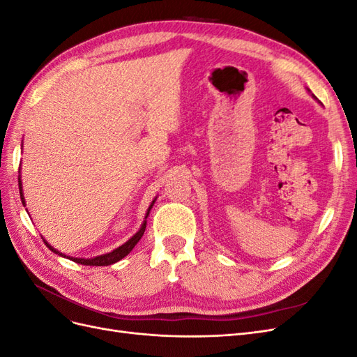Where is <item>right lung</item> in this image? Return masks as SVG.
Returning a JSON list of instances; mask_svg holds the SVG:
<instances>
[{
    "mask_svg": "<svg viewBox=\"0 0 357 357\" xmlns=\"http://www.w3.org/2000/svg\"><path fill=\"white\" fill-rule=\"evenodd\" d=\"M19 193H20V199H22V204L25 205V198H24V192H22V180H20V176H19ZM155 201H156V198L152 201V204H150V207H149V210H147V213H146V218H144V219L149 218V213H150V210H152ZM146 225H147V220H144L143 225H142V228L138 229V232H137L135 235H132L131 238H129L125 244H122L121 247L114 248V250L110 252V253H105V255L96 256V257H92V259H82V257H70V256H66L63 253H61L59 250H56V248H53L46 240H43V241L46 243V245L50 248V250H52L53 253H56V255H59V256H62V257H67V259H70V261H74L75 264L89 265V266H107V265H113V264L119 262V261H121V259H123L126 255H129V252H131L132 248L137 245V243H138L139 240H142V236H143V234H144V231H146Z\"/></svg>",
    "mask_w": 357,
    "mask_h": 357,
    "instance_id": "add662e5",
    "label": "right lung"
}]
</instances>
